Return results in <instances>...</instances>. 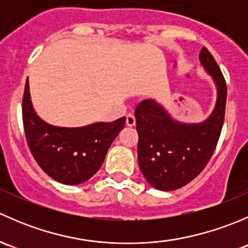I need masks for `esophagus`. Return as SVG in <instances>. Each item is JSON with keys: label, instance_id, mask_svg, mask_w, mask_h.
<instances>
[{"label": "esophagus", "instance_id": "obj_1", "mask_svg": "<svg viewBox=\"0 0 248 248\" xmlns=\"http://www.w3.org/2000/svg\"><path fill=\"white\" fill-rule=\"evenodd\" d=\"M126 124L128 127H133L136 124V116L133 114H128L126 116Z\"/></svg>", "mask_w": 248, "mask_h": 248}]
</instances>
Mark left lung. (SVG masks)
Listing matches in <instances>:
<instances>
[{
  "label": "left lung",
  "mask_w": 248,
  "mask_h": 248,
  "mask_svg": "<svg viewBox=\"0 0 248 248\" xmlns=\"http://www.w3.org/2000/svg\"><path fill=\"white\" fill-rule=\"evenodd\" d=\"M199 60L217 87L216 106L205 121H176L155 99H145L136 108L140 170L152 187L161 191L181 188L198 176L209 163L221 136L226 112V80L205 46Z\"/></svg>",
  "instance_id": "8db88e82"
}]
</instances>
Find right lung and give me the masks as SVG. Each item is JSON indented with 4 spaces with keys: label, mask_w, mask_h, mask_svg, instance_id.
<instances>
[{
    "label": "right lung",
    "mask_w": 248,
    "mask_h": 248,
    "mask_svg": "<svg viewBox=\"0 0 248 248\" xmlns=\"http://www.w3.org/2000/svg\"><path fill=\"white\" fill-rule=\"evenodd\" d=\"M22 122L27 145L38 166L60 184L79 185L101 168L110 145L124 127L126 117L76 128L52 126L34 111L27 79Z\"/></svg>",
    "instance_id": "add662e5"
}]
</instances>
